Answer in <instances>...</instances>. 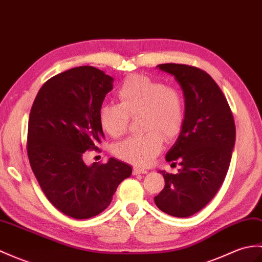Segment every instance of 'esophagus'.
Returning a JSON list of instances; mask_svg holds the SVG:
<instances>
[{
  "instance_id": "obj_1",
  "label": "esophagus",
  "mask_w": 262,
  "mask_h": 262,
  "mask_svg": "<svg viewBox=\"0 0 262 262\" xmlns=\"http://www.w3.org/2000/svg\"><path fill=\"white\" fill-rule=\"evenodd\" d=\"M147 169H144V168H139V167H134L133 169V174L134 175H138V174H147Z\"/></svg>"
}]
</instances>
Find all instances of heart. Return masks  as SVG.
Wrapping results in <instances>:
<instances>
[{
	"instance_id": "b5f03b06",
	"label": "heart",
	"mask_w": 262,
	"mask_h": 262,
	"mask_svg": "<svg viewBox=\"0 0 262 262\" xmlns=\"http://www.w3.org/2000/svg\"><path fill=\"white\" fill-rule=\"evenodd\" d=\"M118 103H105L99 109V123L114 138L125 134L129 116L141 114L146 134L132 136L113 147L118 159L137 166H146L155 160L164 139H172L184 124L183 98L176 89L141 75L124 79L116 91Z\"/></svg>"
}]
</instances>
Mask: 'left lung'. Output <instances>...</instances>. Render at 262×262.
I'll use <instances>...</instances> for the list:
<instances>
[{
  "label": "left lung",
  "mask_w": 262,
  "mask_h": 262,
  "mask_svg": "<svg viewBox=\"0 0 262 262\" xmlns=\"http://www.w3.org/2000/svg\"><path fill=\"white\" fill-rule=\"evenodd\" d=\"M156 68L174 76L183 90L185 118L165 155L167 162L179 161L181 168L176 174L159 171L165 186L154 201L166 214L187 217L214 198L226 179L235 143V125L226 97L205 71L176 63Z\"/></svg>",
  "instance_id": "obj_1"
}]
</instances>
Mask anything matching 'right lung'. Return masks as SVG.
Wrapping results in <instances>:
<instances>
[{
  "mask_svg": "<svg viewBox=\"0 0 262 262\" xmlns=\"http://www.w3.org/2000/svg\"><path fill=\"white\" fill-rule=\"evenodd\" d=\"M114 78L91 66L52 77L36 95L29 117L28 156L42 191L53 206L74 219H89L111 204L132 166L111 157L84 164L88 149L105 138L99 109Z\"/></svg>",
  "mask_w": 262,
  "mask_h": 262,
  "instance_id": "obj_1",
  "label": "right lung"
}]
</instances>
